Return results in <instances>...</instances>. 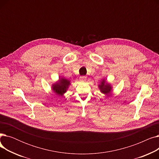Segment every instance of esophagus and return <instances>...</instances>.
Masks as SVG:
<instances>
[{
  "mask_svg": "<svg viewBox=\"0 0 159 159\" xmlns=\"http://www.w3.org/2000/svg\"><path fill=\"white\" fill-rule=\"evenodd\" d=\"M80 79L82 82H86V80H87V77L86 76H82L80 77Z\"/></svg>",
  "mask_w": 159,
  "mask_h": 159,
  "instance_id": "obj_1",
  "label": "esophagus"
}]
</instances>
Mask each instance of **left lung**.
I'll list each match as a JSON object with an SVG mask.
<instances>
[{
	"mask_svg": "<svg viewBox=\"0 0 159 159\" xmlns=\"http://www.w3.org/2000/svg\"><path fill=\"white\" fill-rule=\"evenodd\" d=\"M98 88H99L100 91H101V93H102L105 95L109 94L112 89V87H111V84L107 83L105 79H103L101 82V84L98 85Z\"/></svg>",
	"mask_w": 159,
	"mask_h": 159,
	"instance_id": "obj_1",
	"label": "left lung"
}]
</instances>
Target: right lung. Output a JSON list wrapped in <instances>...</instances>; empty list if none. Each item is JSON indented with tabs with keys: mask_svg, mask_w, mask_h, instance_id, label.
Segmentation results:
<instances>
[{
	"mask_svg": "<svg viewBox=\"0 0 159 159\" xmlns=\"http://www.w3.org/2000/svg\"><path fill=\"white\" fill-rule=\"evenodd\" d=\"M70 85V81L64 78L59 79V80L52 85V90L57 95L62 96L68 90Z\"/></svg>",
	"mask_w": 159,
	"mask_h": 159,
	"instance_id": "1",
	"label": "right lung"
}]
</instances>
